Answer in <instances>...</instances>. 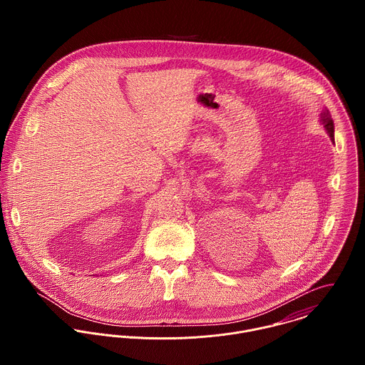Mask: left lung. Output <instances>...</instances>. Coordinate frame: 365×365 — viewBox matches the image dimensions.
<instances>
[{
	"label": "left lung",
	"instance_id": "1",
	"mask_svg": "<svg viewBox=\"0 0 365 365\" xmlns=\"http://www.w3.org/2000/svg\"><path fill=\"white\" fill-rule=\"evenodd\" d=\"M322 120H323V123H324V128H326L327 133L330 135L331 140L334 142V123H333L331 115H330V112H329L327 109L323 110V113H322Z\"/></svg>",
	"mask_w": 365,
	"mask_h": 365
}]
</instances>
